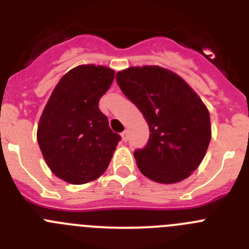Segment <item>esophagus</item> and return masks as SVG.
I'll return each mask as SVG.
<instances>
[{"mask_svg": "<svg viewBox=\"0 0 249 249\" xmlns=\"http://www.w3.org/2000/svg\"><path fill=\"white\" fill-rule=\"evenodd\" d=\"M121 137H122V141H124V142H126L127 138H128V137H127V132L126 131L122 132V133H121Z\"/></svg>", "mask_w": 249, "mask_h": 249, "instance_id": "esophagus-1", "label": "esophagus"}]
</instances>
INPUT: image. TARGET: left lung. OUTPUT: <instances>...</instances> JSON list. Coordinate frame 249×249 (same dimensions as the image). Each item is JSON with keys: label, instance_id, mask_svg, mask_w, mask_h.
Masks as SVG:
<instances>
[{"label": "left lung", "instance_id": "obj_1", "mask_svg": "<svg viewBox=\"0 0 249 249\" xmlns=\"http://www.w3.org/2000/svg\"><path fill=\"white\" fill-rule=\"evenodd\" d=\"M116 80L149 126L148 143L135 151L141 173L164 184L190 177L212 137L203 101L182 77L160 66L126 68Z\"/></svg>", "mask_w": 249, "mask_h": 249}]
</instances>
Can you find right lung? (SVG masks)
Masks as SVG:
<instances>
[{
  "mask_svg": "<svg viewBox=\"0 0 249 249\" xmlns=\"http://www.w3.org/2000/svg\"><path fill=\"white\" fill-rule=\"evenodd\" d=\"M114 71L81 65L59 80L43 109L37 141L46 163L67 183L97 179L108 167L120 135L109 128L98 102L108 91Z\"/></svg>",
  "mask_w": 249,
  "mask_h": 249,
  "instance_id": "add662e5",
  "label": "right lung"
}]
</instances>
